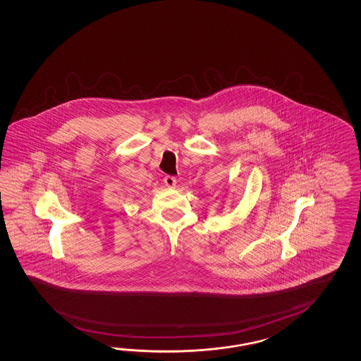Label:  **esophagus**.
<instances>
[{
  "instance_id": "1",
  "label": "esophagus",
  "mask_w": 361,
  "mask_h": 361,
  "mask_svg": "<svg viewBox=\"0 0 361 361\" xmlns=\"http://www.w3.org/2000/svg\"><path fill=\"white\" fill-rule=\"evenodd\" d=\"M164 183H166V186H169V188H175L176 186V178L175 176H165L164 178Z\"/></svg>"
}]
</instances>
